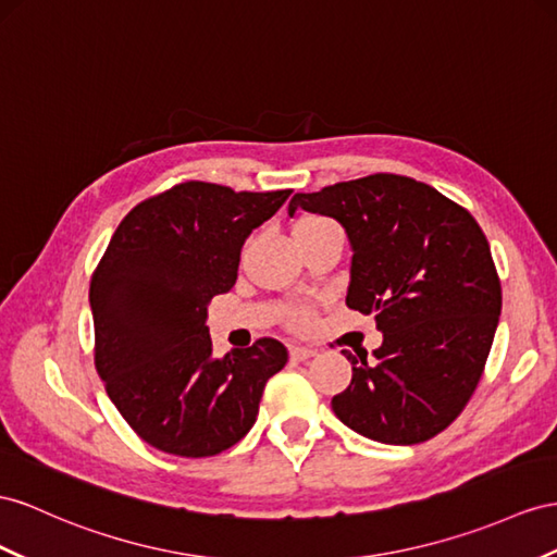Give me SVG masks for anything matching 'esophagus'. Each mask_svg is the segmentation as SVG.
Returning a JSON list of instances; mask_svg holds the SVG:
<instances>
[{"label": "esophagus", "instance_id": "esophagus-1", "mask_svg": "<svg viewBox=\"0 0 557 557\" xmlns=\"http://www.w3.org/2000/svg\"><path fill=\"white\" fill-rule=\"evenodd\" d=\"M289 355H292V360L306 362V360H310V358H315V350L306 348V346H292V348H289Z\"/></svg>", "mask_w": 557, "mask_h": 557}]
</instances>
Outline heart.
I'll use <instances>...</instances> for the list:
<instances>
[{
    "mask_svg": "<svg viewBox=\"0 0 557 557\" xmlns=\"http://www.w3.org/2000/svg\"><path fill=\"white\" fill-rule=\"evenodd\" d=\"M322 221H326V219H320V216H304V219H298V221L294 223V231H296V227L315 225V223H322ZM310 324H312V312H310V310H294V315H292V326H294V330H308Z\"/></svg>",
    "mask_w": 557,
    "mask_h": 557,
    "instance_id": "1",
    "label": "heart"
}]
</instances>
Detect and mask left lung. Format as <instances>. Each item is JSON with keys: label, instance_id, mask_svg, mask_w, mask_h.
I'll return each mask as SVG.
<instances>
[{"label": "left lung", "instance_id": "left-lung-1", "mask_svg": "<svg viewBox=\"0 0 557 557\" xmlns=\"http://www.w3.org/2000/svg\"><path fill=\"white\" fill-rule=\"evenodd\" d=\"M296 209L346 227L352 263L346 306L374 312L383 344L341 350L350 386L332 397L355 433L386 445H419L473 397L502 315V282L478 221L431 185L372 174L298 193Z\"/></svg>", "mask_w": 557, "mask_h": 557}]
</instances>
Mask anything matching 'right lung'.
Instances as JSON below:
<instances>
[{
    "instance_id": "1",
    "label": "right lung",
    "mask_w": 557,
    "mask_h": 557,
    "mask_svg": "<svg viewBox=\"0 0 557 557\" xmlns=\"http://www.w3.org/2000/svg\"><path fill=\"white\" fill-rule=\"evenodd\" d=\"M292 190L185 181L136 205L98 261L89 301L94 364L112 405L154 449L205 459L249 433L280 341L211 355L207 304L233 289L239 251Z\"/></svg>"
}]
</instances>
